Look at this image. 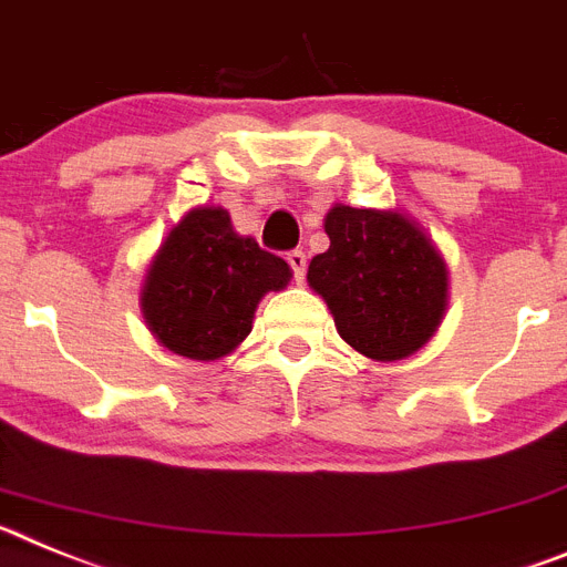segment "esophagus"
<instances>
[{"label": "esophagus", "mask_w": 567, "mask_h": 567, "mask_svg": "<svg viewBox=\"0 0 567 567\" xmlns=\"http://www.w3.org/2000/svg\"><path fill=\"white\" fill-rule=\"evenodd\" d=\"M285 259H288L290 274H293V279H297V282H302L305 270H308V256H305V250H290V254L285 256Z\"/></svg>", "instance_id": "1"}]
</instances>
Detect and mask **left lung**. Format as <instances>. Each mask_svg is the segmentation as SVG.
<instances>
[{"mask_svg":"<svg viewBox=\"0 0 567 567\" xmlns=\"http://www.w3.org/2000/svg\"><path fill=\"white\" fill-rule=\"evenodd\" d=\"M331 248L308 282L328 302L344 342L379 362L411 357L445 311L447 274L431 239L402 214L337 205L324 219Z\"/></svg>","mask_w":567,"mask_h":567,"instance_id":"8db88e82","label":"left lung"}]
</instances>
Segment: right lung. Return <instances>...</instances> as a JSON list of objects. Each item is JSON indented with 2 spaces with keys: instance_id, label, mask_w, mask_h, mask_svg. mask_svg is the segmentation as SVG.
<instances>
[{
  "instance_id": "obj_1",
  "label": "right lung",
  "mask_w": 567,
  "mask_h": 567,
  "mask_svg": "<svg viewBox=\"0 0 567 567\" xmlns=\"http://www.w3.org/2000/svg\"><path fill=\"white\" fill-rule=\"evenodd\" d=\"M288 279L285 259L234 234L228 210L196 208L162 243L142 308L167 351L208 362L248 337L259 299Z\"/></svg>"
}]
</instances>
